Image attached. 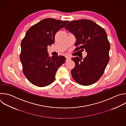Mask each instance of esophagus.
<instances>
[{"label":"esophagus","mask_w":126,"mask_h":126,"mask_svg":"<svg viewBox=\"0 0 126 126\" xmlns=\"http://www.w3.org/2000/svg\"><path fill=\"white\" fill-rule=\"evenodd\" d=\"M65 57L66 58V61H67L68 60L71 59V57L70 56H69V55H66Z\"/></svg>","instance_id":"34e87169"}]
</instances>
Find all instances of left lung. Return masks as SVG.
<instances>
[{
  "mask_svg": "<svg viewBox=\"0 0 126 126\" xmlns=\"http://www.w3.org/2000/svg\"><path fill=\"white\" fill-rule=\"evenodd\" d=\"M65 28L76 38L75 46L79 47L75 50L84 49L87 52L83 60L72 58L75 63L72 77L80 85H92L102 76L109 60L110 46L106 32L94 21L86 19L70 22Z\"/></svg>",
  "mask_w": 126,
  "mask_h": 126,
  "instance_id": "left-lung-1",
  "label": "left lung"
}]
</instances>
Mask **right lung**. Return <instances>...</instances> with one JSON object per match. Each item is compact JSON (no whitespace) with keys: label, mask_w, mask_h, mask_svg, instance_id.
<instances>
[{"label":"right lung","mask_w":126,"mask_h":126,"mask_svg":"<svg viewBox=\"0 0 126 126\" xmlns=\"http://www.w3.org/2000/svg\"><path fill=\"white\" fill-rule=\"evenodd\" d=\"M68 22L47 18L32 26L26 32L21 42L20 57L23 73L32 84L43 87L54 81L56 72L65 63L66 58L61 55L51 58L47 46L54 43L56 33Z\"/></svg>","instance_id":"obj_1"}]
</instances>
